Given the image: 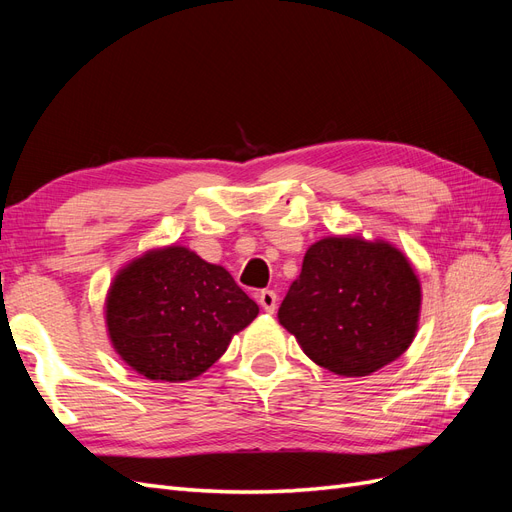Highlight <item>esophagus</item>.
Masks as SVG:
<instances>
[{
  "mask_svg": "<svg viewBox=\"0 0 512 512\" xmlns=\"http://www.w3.org/2000/svg\"><path fill=\"white\" fill-rule=\"evenodd\" d=\"M258 303L267 314H273L275 307H277V294L273 290H260L258 292Z\"/></svg>",
  "mask_w": 512,
  "mask_h": 512,
  "instance_id": "esophagus-1",
  "label": "esophagus"
}]
</instances>
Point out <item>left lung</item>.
I'll use <instances>...</instances> for the list:
<instances>
[{"label": "left lung", "instance_id": "1", "mask_svg": "<svg viewBox=\"0 0 512 512\" xmlns=\"http://www.w3.org/2000/svg\"><path fill=\"white\" fill-rule=\"evenodd\" d=\"M421 299L412 262L389 241L324 237L309 245L277 318L316 365L361 378L410 348Z\"/></svg>", "mask_w": 512, "mask_h": 512}]
</instances>
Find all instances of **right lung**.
Masks as SVG:
<instances>
[{
	"instance_id": "right-lung-1",
	"label": "right lung",
	"mask_w": 512,
	"mask_h": 512,
	"mask_svg": "<svg viewBox=\"0 0 512 512\" xmlns=\"http://www.w3.org/2000/svg\"><path fill=\"white\" fill-rule=\"evenodd\" d=\"M108 339L138 374L185 382L226 352L258 305L232 275L183 245L149 250L123 267L106 294Z\"/></svg>"
}]
</instances>
